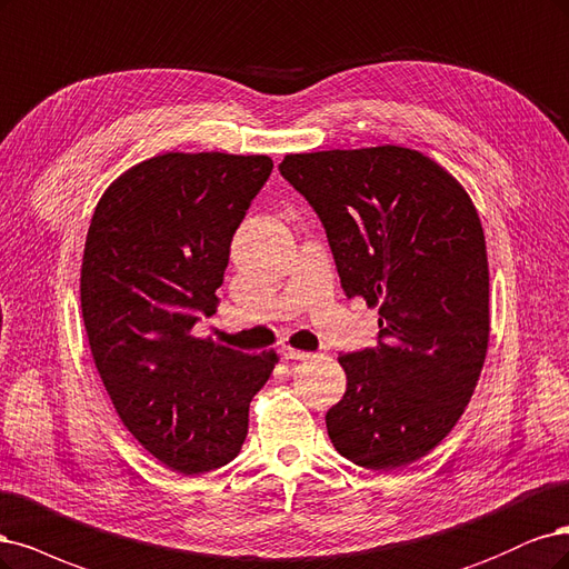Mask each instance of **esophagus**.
Wrapping results in <instances>:
<instances>
[{"mask_svg": "<svg viewBox=\"0 0 569 569\" xmlns=\"http://www.w3.org/2000/svg\"><path fill=\"white\" fill-rule=\"evenodd\" d=\"M281 357L288 359V361H300V359H307L309 352H302V350H292V347H283L281 350Z\"/></svg>", "mask_w": 569, "mask_h": 569, "instance_id": "obj_1", "label": "esophagus"}]
</instances>
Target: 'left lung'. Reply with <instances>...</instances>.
Instances as JSON below:
<instances>
[{
  "label": "left lung",
  "instance_id": "1",
  "mask_svg": "<svg viewBox=\"0 0 569 569\" xmlns=\"http://www.w3.org/2000/svg\"><path fill=\"white\" fill-rule=\"evenodd\" d=\"M283 179L315 208L347 298L378 307V347L338 357L347 390L333 447L369 470L405 468L458 423L489 342L480 214L458 181L401 146L290 153Z\"/></svg>",
  "mask_w": 569,
  "mask_h": 569
}]
</instances>
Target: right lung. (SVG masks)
Segmentation results:
<instances>
[{
  "label": "right lung",
  "mask_w": 569,
  "mask_h": 569,
  "mask_svg": "<svg viewBox=\"0 0 569 569\" xmlns=\"http://www.w3.org/2000/svg\"><path fill=\"white\" fill-rule=\"evenodd\" d=\"M271 168L269 156L162 153L122 172L91 217L80 271L91 357L122 426L177 472L238 456L279 361L191 333L217 311L231 238Z\"/></svg>",
  "instance_id": "add662e5"
}]
</instances>
